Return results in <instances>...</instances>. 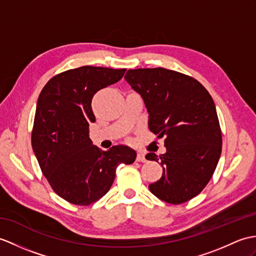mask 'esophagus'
I'll list each match as a JSON object with an SVG mask.
<instances>
[{
    "instance_id": "34e87169",
    "label": "esophagus",
    "mask_w": 256,
    "mask_h": 256,
    "mask_svg": "<svg viewBox=\"0 0 256 256\" xmlns=\"http://www.w3.org/2000/svg\"><path fill=\"white\" fill-rule=\"evenodd\" d=\"M136 160L140 162H145L146 158H145V154L142 152H138V157H136Z\"/></svg>"
}]
</instances>
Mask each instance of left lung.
Wrapping results in <instances>:
<instances>
[{
  "mask_svg": "<svg viewBox=\"0 0 256 256\" xmlns=\"http://www.w3.org/2000/svg\"><path fill=\"white\" fill-rule=\"evenodd\" d=\"M150 114V132L164 138L167 152L146 159L159 162L162 176L150 192L169 204H182L210 182L222 154V130L215 104L193 77L162 68L128 70L124 76Z\"/></svg>",
  "mask_w": 256,
  "mask_h": 256,
  "instance_id": "left-lung-1",
  "label": "left lung"
}]
</instances>
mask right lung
<instances>
[{"label":"right lung","instance_id":"obj_1","mask_svg":"<svg viewBox=\"0 0 256 256\" xmlns=\"http://www.w3.org/2000/svg\"><path fill=\"white\" fill-rule=\"evenodd\" d=\"M126 68L82 66L53 76L41 90L36 108L32 145L52 190L70 203L90 205L109 191L120 164L135 162L124 145L101 150L89 138L96 121L92 99L120 80Z\"/></svg>","mask_w":256,"mask_h":256}]
</instances>
